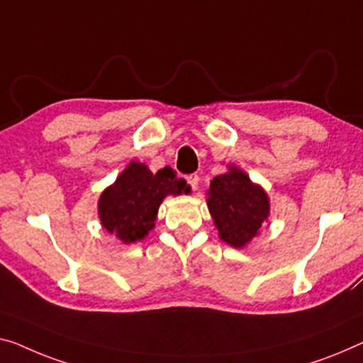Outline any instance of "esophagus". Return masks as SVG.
Wrapping results in <instances>:
<instances>
[{
	"label": "esophagus",
	"instance_id": "esophagus-1",
	"mask_svg": "<svg viewBox=\"0 0 363 363\" xmlns=\"http://www.w3.org/2000/svg\"><path fill=\"white\" fill-rule=\"evenodd\" d=\"M199 179H200V177H199L197 174H189V176L186 177V181H187L189 186H191L192 191H197V187H199Z\"/></svg>",
	"mask_w": 363,
	"mask_h": 363
}]
</instances>
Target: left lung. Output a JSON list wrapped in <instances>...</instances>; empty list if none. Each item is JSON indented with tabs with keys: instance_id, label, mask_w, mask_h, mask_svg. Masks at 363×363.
I'll list each match as a JSON object with an SVG mask.
<instances>
[{
	"instance_id": "1",
	"label": "left lung",
	"mask_w": 363,
	"mask_h": 363,
	"mask_svg": "<svg viewBox=\"0 0 363 363\" xmlns=\"http://www.w3.org/2000/svg\"><path fill=\"white\" fill-rule=\"evenodd\" d=\"M207 196L218 236L233 247H245L269 216L266 191L236 166H228V172L213 177Z\"/></svg>"
}]
</instances>
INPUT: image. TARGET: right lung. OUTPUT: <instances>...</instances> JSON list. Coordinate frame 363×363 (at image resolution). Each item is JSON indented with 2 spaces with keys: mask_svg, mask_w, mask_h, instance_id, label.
Wrapping results in <instances>:
<instances>
[{
  "mask_svg": "<svg viewBox=\"0 0 363 363\" xmlns=\"http://www.w3.org/2000/svg\"><path fill=\"white\" fill-rule=\"evenodd\" d=\"M186 191V181L177 179L171 167L153 174L145 164L132 161L101 194L97 203L101 225L125 245L142 241L153 230L164 197Z\"/></svg>",
  "mask_w": 363,
  "mask_h": 363,
  "instance_id": "1",
  "label": "right lung"
}]
</instances>
